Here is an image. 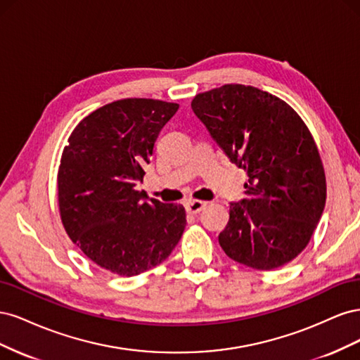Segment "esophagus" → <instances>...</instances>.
Instances as JSON below:
<instances>
[{
	"label": "esophagus",
	"instance_id": "1",
	"mask_svg": "<svg viewBox=\"0 0 360 360\" xmlns=\"http://www.w3.org/2000/svg\"><path fill=\"white\" fill-rule=\"evenodd\" d=\"M205 205H207V202L200 201V200H189V201H186V204H184V207H186V212L192 213V214L200 213Z\"/></svg>",
	"mask_w": 360,
	"mask_h": 360
}]
</instances>
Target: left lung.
I'll return each mask as SVG.
<instances>
[{"label": "left lung", "mask_w": 360, "mask_h": 360, "mask_svg": "<svg viewBox=\"0 0 360 360\" xmlns=\"http://www.w3.org/2000/svg\"><path fill=\"white\" fill-rule=\"evenodd\" d=\"M212 138L248 174L246 197L230 204L219 245L257 270L287 264L307 248L324 210L326 177L303 120L279 97L226 84L191 103Z\"/></svg>", "instance_id": "8db88e82"}]
</instances>
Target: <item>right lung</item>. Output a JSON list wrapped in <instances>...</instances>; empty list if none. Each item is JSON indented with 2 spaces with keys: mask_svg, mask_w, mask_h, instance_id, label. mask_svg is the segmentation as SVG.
I'll return each mask as SVG.
<instances>
[{
  "mask_svg": "<svg viewBox=\"0 0 360 360\" xmlns=\"http://www.w3.org/2000/svg\"><path fill=\"white\" fill-rule=\"evenodd\" d=\"M177 110L155 99L108 103L75 127L63 151L58 204L66 233L93 263L120 276L160 264L186 226L183 205L136 191L159 132Z\"/></svg>",
  "mask_w": 360,
  "mask_h": 360,
  "instance_id": "1",
  "label": "right lung"
}]
</instances>
